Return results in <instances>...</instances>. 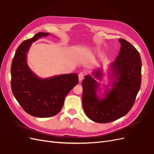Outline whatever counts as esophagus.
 <instances>
[{"mask_svg": "<svg viewBox=\"0 0 154 154\" xmlns=\"http://www.w3.org/2000/svg\"><path fill=\"white\" fill-rule=\"evenodd\" d=\"M84 76H85V74L83 72H81L79 73L78 78H79V82H82V79H83Z\"/></svg>", "mask_w": 154, "mask_h": 154, "instance_id": "obj_1", "label": "esophagus"}]
</instances>
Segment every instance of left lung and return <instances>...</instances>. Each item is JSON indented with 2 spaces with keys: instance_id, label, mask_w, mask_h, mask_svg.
Returning <instances> with one entry per match:
<instances>
[{
  "instance_id": "8db88e82",
  "label": "left lung",
  "mask_w": 154,
  "mask_h": 154,
  "mask_svg": "<svg viewBox=\"0 0 154 154\" xmlns=\"http://www.w3.org/2000/svg\"><path fill=\"white\" fill-rule=\"evenodd\" d=\"M119 54L110 64L111 88L106 86L103 96L97 92L100 84L94 79H101L102 69L87 75L82 84L84 112L95 122L108 123L128 113L134 105L141 82V60L139 52L128 41L119 39Z\"/></svg>"
}]
</instances>
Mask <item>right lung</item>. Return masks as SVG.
<instances>
[{
  "instance_id": "add662e5",
  "label": "right lung",
  "mask_w": 154,
  "mask_h": 154,
  "mask_svg": "<svg viewBox=\"0 0 154 154\" xmlns=\"http://www.w3.org/2000/svg\"><path fill=\"white\" fill-rule=\"evenodd\" d=\"M50 34L41 32L23 41L15 52L11 67V83L14 97L26 113L39 118L59 113L66 96L78 83L76 73L41 78L28 66L26 54L32 43Z\"/></svg>"
}]
</instances>
